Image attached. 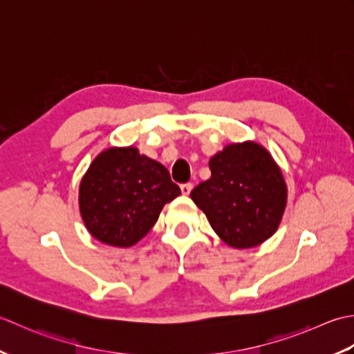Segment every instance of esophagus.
<instances>
[{
    "mask_svg": "<svg viewBox=\"0 0 354 354\" xmlns=\"http://www.w3.org/2000/svg\"><path fill=\"white\" fill-rule=\"evenodd\" d=\"M180 189H182L183 196H189L191 191H192V185L191 183H185V185L180 186Z\"/></svg>",
    "mask_w": 354,
    "mask_h": 354,
    "instance_id": "esophagus-1",
    "label": "esophagus"
}]
</instances>
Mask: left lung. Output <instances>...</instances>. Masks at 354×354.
Instances as JSON below:
<instances>
[{
	"instance_id": "8db88e82",
	"label": "left lung",
	"mask_w": 354,
	"mask_h": 354,
	"mask_svg": "<svg viewBox=\"0 0 354 354\" xmlns=\"http://www.w3.org/2000/svg\"><path fill=\"white\" fill-rule=\"evenodd\" d=\"M212 176L191 198L227 246L250 249L277 232L287 206V185L263 145L229 143L209 160Z\"/></svg>"
}]
</instances>
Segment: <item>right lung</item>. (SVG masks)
<instances>
[{
	"label": "right lung",
	"instance_id": "right-lung-1",
	"mask_svg": "<svg viewBox=\"0 0 354 354\" xmlns=\"http://www.w3.org/2000/svg\"><path fill=\"white\" fill-rule=\"evenodd\" d=\"M180 194L162 163L136 147H111L90 163L81 180L79 212L97 241L131 248Z\"/></svg>",
	"mask_w": 354,
	"mask_h": 354
}]
</instances>
